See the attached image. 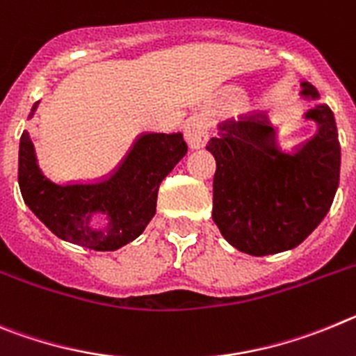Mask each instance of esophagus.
I'll use <instances>...</instances> for the list:
<instances>
[{"instance_id":"1","label":"esophagus","mask_w":356,"mask_h":356,"mask_svg":"<svg viewBox=\"0 0 356 356\" xmlns=\"http://www.w3.org/2000/svg\"><path fill=\"white\" fill-rule=\"evenodd\" d=\"M184 136L191 149H202L209 140L207 118L202 117V115H195V117L188 118V122L184 124Z\"/></svg>"}]
</instances>
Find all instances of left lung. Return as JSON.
I'll return each mask as SVG.
<instances>
[{
  "label": "left lung",
  "instance_id": "left-lung-1",
  "mask_svg": "<svg viewBox=\"0 0 356 356\" xmlns=\"http://www.w3.org/2000/svg\"><path fill=\"white\" fill-rule=\"evenodd\" d=\"M314 102L305 120L318 126L293 150L277 142V127L264 111L227 120L206 149L216 159L213 220L223 238L248 255L293 250L323 222L341 177V143L334 111L316 86L302 81Z\"/></svg>",
  "mask_w": 356,
  "mask_h": 356
}]
</instances>
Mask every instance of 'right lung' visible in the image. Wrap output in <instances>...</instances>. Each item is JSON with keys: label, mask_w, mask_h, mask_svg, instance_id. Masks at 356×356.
<instances>
[{"label": "right lung", "mask_w": 356, "mask_h": 356, "mask_svg": "<svg viewBox=\"0 0 356 356\" xmlns=\"http://www.w3.org/2000/svg\"><path fill=\"white\" fill-rule=\"evenodd\" d=\"M38 102L30 111L33 117ZM188 152L182 133L142 134L110 177L58 184L38 168L28 131L19 143V188L31 213L60 239L97 252L134 241L156 214L158 190Z\"/></svg>", "instance_id": "add662e5"}]
</instances>
